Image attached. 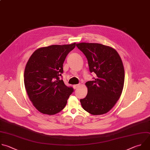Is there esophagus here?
<instances>
[{
  "mask_svg": "<svg viewBox=\"0 0 150 150\" xmlns=\"http://www.w3.org/2000/svg\"><path fill=\"white\" fill-rule=\"evenodd\" d=\"M80 85V84H77V85H74V86H73V87H74V89H76L77 88H78L79 87V86Z\"/></svg>",
  "mask_w": 150,
  "mask_h": 150,
  "instance_id": "esophagus-1",
  "label": "esophagus"
}]
</instances>
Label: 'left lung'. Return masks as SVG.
<instances>
[{
    "instance_id": "obj_1",
    "label": "left lung",
    "mask_w": 150,
    "mask_h": 150,
    "mask_svg": "<svg viewBox=\"0 0 150 150\" xmlns=\"http://www.w3.org/2000/svg\"><path fill=\"white\" fill-rule=\"evenodd\" d=\"M87 58L89 71L96 77L88 81L86 97L80 99L84 110L92 115L107 113L122 93L125 71L121 57L114 48L96 43L76 44Z\"/></svg>"
}]
</instances>
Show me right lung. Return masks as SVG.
Masks as SVG:
<instances>
[{
    "label": "right lung",
    "instance_id": "1",
    "mask_svg": "<svg viewBox=\"0 0 150 150\" xmlns=\"http://www.w3.org/2000/svg\"><path fill=\"white\" fill-rule=\"evenodd\" d=\"M76 43L40 47L29 58L25 69L24 83L33 106L41 113L54 115L66 106L74 92L60 79L64 61Z\"/></svg>",
    "mask_w": 150,
    "mask_h": 150
}]
</instances>
